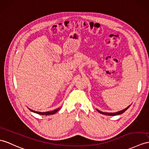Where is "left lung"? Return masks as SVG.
Instances as JSON below:
<instances>
[{
	"mask_svg": "<svg viewBox=\"0 0 149 149\" xmlns=\"http://www.w3.org/2000/svg\"><path fill=\"white\" fill-rule=\"evenodd\" d=\"M130 106H131V105H130L129 106H128L126 108L124 109H123V110H121V111H118V112H101L100 111L98 110V109H96V110H97L98 112H99V113L102 114H105V115H107V116H116V115L121 114L123 113V112H125L130 107Z\"/></svg>",
	"mask_w": 149,
	"mask_h": 149,
	"instance_id": "8db88e82",
	"label": "left lung"
}]
</instances>
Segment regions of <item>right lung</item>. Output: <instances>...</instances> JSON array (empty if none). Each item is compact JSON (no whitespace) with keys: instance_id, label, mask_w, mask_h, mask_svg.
Wrapping results in <instances>:
<instances>
[{"instance_id":"right-lung-1","label":"right lung","mask_w":149,"mask_h":149,"mask_svg":"<svg viewBox=\"0 0 149 149\" xmlns=\"http://www.w3.org/2000/svg\"><path fill=\"white\" fill-rule=\"evenodd\" d=\"M60 108H57V109H56L54 110V111H52L43 112H38V111H33V110H31V109H30V108H28V109H29V110L31 111V112H34V113H37V114H40V115H50V114H55L56 112H57L60 109Z\"/></svg>"}]
</instances>
